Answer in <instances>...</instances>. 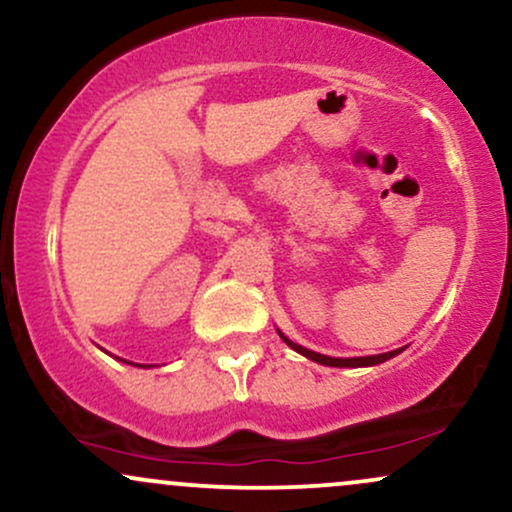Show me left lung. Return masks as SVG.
<instances>
[{"instance_id": "obj_1", "label": "left lung", "mask_w": 512, "mask_h": 512, "mask_svg": "<svg viewBox=\"0 0 512 512\" xmlns=\"http://www.w3.org/2000/svg\"><path fill=\"white\" fill-rule=\"evenodd\" d=\"M279 334H281V332H279ZM281 339H284V342L289 344L291 349H296L298 354H303L305 358H310V361H315V363H322V366H334V368H361V366H378V363H383V361H387V358L397 356L399 351H402V349H397V351H387V354H378V356H361V358H332V356H322V354H315V351L305 349V346H301V344H293L291 339H286V337H284V334H281Z\"/></svg>"}]
</instances>
